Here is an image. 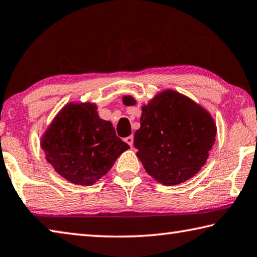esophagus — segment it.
I'll return each instance as SVG.
<instances>
[{"mask_svg":"<svg viewBox=\"0 0 257 257\" xmlns=\"http://www.w3.org/2000/svg\"><path fill=\"white\" fill-rule=\"evenodd\" d=\"M125 142L127 143V145H128L130 147H132V146H133V137L130 136V137H127V138H125Z\"/></svg>","mask_w":257,"mask_h":257,"instance_id":"esophagus-1","label":"esophagus"}]
</instances>
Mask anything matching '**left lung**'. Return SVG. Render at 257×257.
Segmentation results:
<instances>
[{"label": "left lung", "instance_id": "left-lung-1", "mask_svg": "<svg viewBox=\"0 0 257 257\" xmlns=\"http://www.w3.org/2000/svg\"><path fill=\"white\" fill-rule=\"evenodd\" d=\"M125 105H136L124 96ZM141 126L134 133L137 156L146 172L166 186L181 184L203 167L215 141L212 116L199 103L165 90L142 107Z\"/></svg>", "mask_w": 257, "mask_h": 257}]
</instances>
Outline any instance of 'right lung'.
Instances as JSON below:
<instances>
[{"label": "right lung", "mask_w": 257, "mask_h": 257, "mask_svg": "<svg viewBox=\"0 0 257 257\" xmlns=\"http://www.w3.org/2000/svg\"><path fill=\"white\" fill-rule=\"evenodd\" d=\"M40 147L57 174L82 186L106 175L130 148L116 136L111 121L99 117L92 102L63 107L44 133Z\"/></svg>", "instance_id": "add662e5"}]
</instances>
